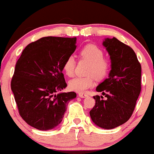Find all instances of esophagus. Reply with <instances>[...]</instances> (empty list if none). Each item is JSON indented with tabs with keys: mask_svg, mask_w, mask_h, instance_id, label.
<instances>
[{
	"mask_svg": "<svg viewBox=\"0 0 154 154\" xmlns=\"http://www.w3.org/2000/svg\"><path fill=\"white\" fill-rule=\"evenodd\" d=\"M79 96L80 97H85L88 96L87 94L85 93H83V92H81V93H79Z\"/></svg>",
	"mask_w": 154,
	"mask_h": 154,
	"instance_id": "esophagus-1",
	"label": "esophagus"
}]
</instances>
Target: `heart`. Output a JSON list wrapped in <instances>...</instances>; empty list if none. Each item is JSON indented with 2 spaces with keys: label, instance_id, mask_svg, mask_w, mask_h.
I'll use <instances>...</instances> for the list:
<instances>
[{
  "label": "heart",
  "instance_id": "obj_1",
  "mask_svg": "<svg viewBox=\"0 0 154 154\" xmlns=\"http://www.w3.org/2000/svg\"><path fill=\"white\" fill-rule=\"evenodd\" d=\"M79 56L82 59L89 61L87 69L88 75L76 76L69 82V88L76 92H85L95 84V78L98 80L105 79L109 75L111 69V63L103 57L104 53L97 45L88 44L79 51ZM75 69V60L73 56L66 58L63 63V69L68 76L74 75Z\"/></svg>",
  "mask_w": 154,
  "mask_h": 154
}]
</instances>
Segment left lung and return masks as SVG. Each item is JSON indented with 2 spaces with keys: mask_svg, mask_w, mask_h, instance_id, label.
I'll return each instance as SVG.
<instances>
[{
  "mask_svg": "<svg viewBox=\"0 0 154 154\" xmlns=\"http://www.w3.org/2000/svg\"><path fill=\"white\" fill-rule=\"evenodd\" d=\"M111 59L109 78L97 87L103 96H94L95 105L90 111L97 126L112 129L126 122L134 112L141 90V66L128 45L116 38L103 43Z\"/></svg>",
  "mask_w": 154,
  "mask_h": 154,
  "instance_id": "left-lung-1",
  "label": "left lung"
}]
</instances>
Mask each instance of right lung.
<instances>
[{"label":"right lung","instance_id":"obj_1","mask_svg":"<svg viewBox=\"0 0 154 154\" xmlns=\"http://www.w3.org/2000/svg\"><path fill=\"white\" fill-rule=\"evenodd\" d=\"M76 38L44 37L28 45L15 66L11 90L20 116L31 126L51 130L62 121L74 91L66 87L63 63L76 48Z\"/></svg>","mask_w":154,"mask_h":154}]
</instances>
